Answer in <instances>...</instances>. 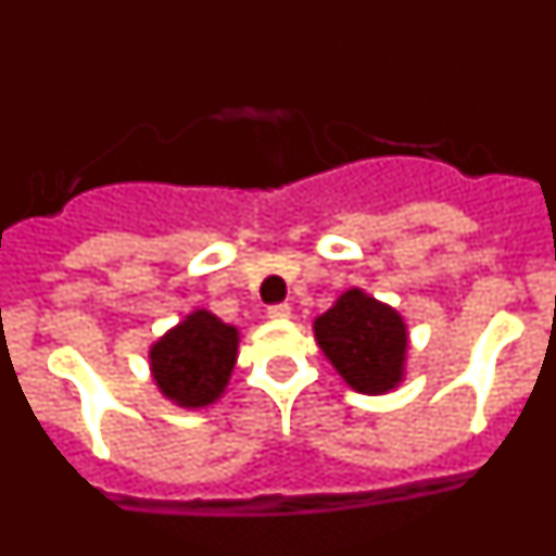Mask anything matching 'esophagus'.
Listing matches in <instances>:
<instances>
[{"mask_svg": "<svg viewBox=\"0 0 556 556\" xmlns=\"http://www.w3.org/2000/svg\"><path fill=\"white\" fill-rule=\"evenodd\" d=\"M289 314H292V306H289V303H275V306L267 308V317L275 323L289 320Z\"/></svg>", "mask_w": 556, "mask_h": 556, "instance_id": "34e87169", "label": "esophagus"}]
</instances>
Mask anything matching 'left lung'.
I'll use <instances>...</instances> for the list:
<instances>
[{
	"label": "left lung",
	"mask_w": 556,
	"mask_h": 556,
	"mask_svg": "<svg viewBox=\"0 0 556 556\" xmlns=\"http://www.w3.org/2000/svg\"><path fill=\"white\" fill-rule=\"evenodd\" d=\"M314 337L337 372L365 395H384L404 381L406 323L387 303L348 289L314 320Z\"/></svg>",
	"instance_id": "obj_1"
}]
</instances>
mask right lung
Wrapping results in <instances>:
<instances>
[{
	"label": "right lung",
	"mask_w": 556,
	"mask_h": 556,
	"mask_svg": "<svg viewBox=\"0 0 556 556\" xmlns=\"http://www.w3.org/2000/svg\"><path fill=\"white\" fill-rule=\"evenodd\" d=\"M236 348L239 331L205 308H198L150 348L152 378L172 404L203 409L228 387Z\"/></svg>",
	"instance_id": "1"
}]
</instances>
